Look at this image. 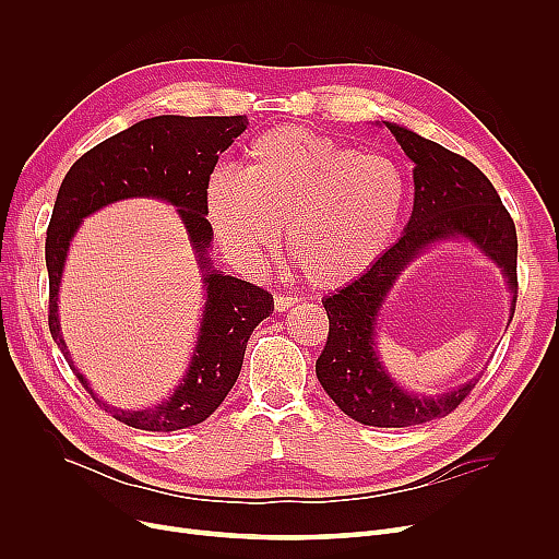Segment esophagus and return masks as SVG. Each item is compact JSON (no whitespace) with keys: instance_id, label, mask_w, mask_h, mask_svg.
<instances>
[{"instance_id":"obj_1","label":"esophagus","mask_w":559,"mask_h":559,"mask_svg":"<svg viewBox=\"0 0 559 559\" xmlns=\"http://www.w3.org/2000/svg\"><path fill=\"white\" fill-rule=\"evenodd\" d=\"M292 306H297V299H295V297H285V295L274 297V310H276V312H285V310H289Z\"/></svg>"}]
</instances>
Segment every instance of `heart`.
<instances>
[{
    "label": "heart",
    "instance_id": "1",
    "mask_svg": "<svg viewBox=\"0 0 559 559\" xmlns=\"http://www.w3.org/2000/svg\"><path fill=\"white\" fill-rule=\"evenodd\" d=\"M407 199L403 169L306 127L260 133L242 171L217 169L205 183V215L222 247L260 267L285 245L319 289L358 278L385 251Z\"/></svg>",
    "mask_w": 559,
    "mask_h": 559
}]
</instances>
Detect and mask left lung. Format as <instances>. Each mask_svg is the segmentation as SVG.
<instances>
[{"mask_svg": "<svg viewBox=\"0 0 559 559\" xmlns=\"http://www.w3.org/2000/svg\"><path fill=\"white\" fill-rule=\"evenodd\" d=\"M405 156L415 163V205L403 238L371 267L326 297L329 340L317 358L321 388L344 415L365 426L407 428L442 419L472 394L478 378L435 394L403 390L376 354V321L399 274L428 247L468 240L501 267L516 306V228L487 176L447 146L405 127L383 122Z\"/></svg>", "mask_w": 559, "mask_h": 559, "instance_id": "1", "label": "left lung"}]
</instances>
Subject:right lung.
Returning <instances> with one entry per match:
<instances>
[{
    "instance_id": "add662e5",
    "label": "right lung",
    "mask_w": 559,
    "mask_h": 559,
    "mask_svg": "<svg viewBox=\"0 0 559 559\" xmlns=\"http://www.w3.org/2000/svg\"><path fill=\"white\" fill-rule=\"evenodd\" d=\"M247 124V115H158L142 120L85 152L58 188L45 242L49 331L97 405L131 428L171 432L209 419L240 376L253 329L274 310V297L267 289L226 276L209 258L213 226L205 219V183L219 154L228 150ZM135 195L160 198L180 209L202 270L206 301L193 360L180 388L154 408L120 411L97 400L73 367L57 321V289L69 242L80 222L108 202Z\"/></svg>"
}]
</instances>
